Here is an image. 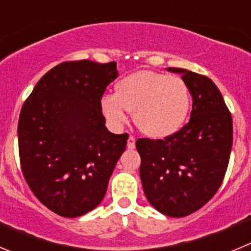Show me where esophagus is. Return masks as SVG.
Wrapping results in <instances>:
<instances>
[{
    "instance_id": "esophagus-1",
    "label": "esophagus",
    "mask_w": 251,
    "mask_h": 251,
    "mask_svg": "<svg viewBox=\"0 0 251 251\" xmlns=\"http://www.w3.org/2000/svg\"><path fill=\"white\" fill-rule=\"evenodd\" d=\"M127 147L129 148V150H133V148L136 147V138L134 137L130 136L129 138H128V142H127Z\"/></svg>"
}]
</instances>
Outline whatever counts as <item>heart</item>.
Instances as JSON below:
<instances>
[{
	"label": "heart",
	"mask_w": 251,
	"mask_h": 251,
	"mask_svg": "<svg viewBox=\"0 0 251 251\" xmlns=\"http://www.w3.org/2000/svg\"><path fill=\"white\" fill-rule=\"evenodd\" d=\"M106 122L121 129L133 112L137 127L151 138L174 136L185 124L191 109V94L182 77L141 70L115 84L114 94L101 97Z\"/></svg>",
	"instance_id": "heart-1"
}]
</instances>
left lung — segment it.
Instances as JSON below:
<instances>
[{"label": "left lung", "instance_id": "obj_1", "mask_svg": "<svg viewBox=\"0 0 251 251\" xmlns=\"http://www.w3.org/2000/svg\"><path fill=\"white\" fill-rule=\"evenodd\" d=\"M192 97L191 118L174 136L141 138L142 186L148 202L170 217L202 207L220 187L232 147V119L220 90L203 75L179 68Z\"/></svg>", "mask_w": 251, "mask_h": 251}]
</instances>
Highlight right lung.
Here are the masks:
<instances>
[{
  "label": "right lung",
  "instance_id": "add662e5",
  "mask_svg": "<svg viewBox=\"0 0 251 251\" xmlns=\"http://www.w3.org/2000/svg\"><path fill=\"white\" fill-rule=\"evenodd\" d=\"M117 63H61L44 75L22 105L19 152L31 191L64 217L92 211L105 196L128 134L105 127L100 99L118 77Z\"/></svg>",
  "mask_w": 251,
  "mask_h": 251
}]
</instances>
